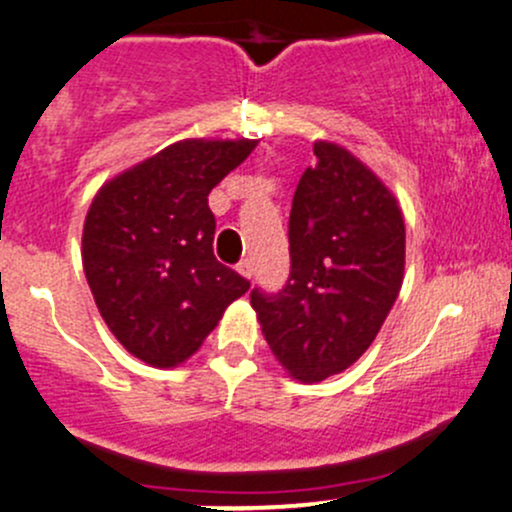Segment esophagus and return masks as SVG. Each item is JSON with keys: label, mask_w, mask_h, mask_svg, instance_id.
<instances>
[{"label": "esophagus", "mask_w": 512, "mask_h": 512, "mask_svg": "<svg viewBox=\"0 0 512 512\" xmlns=\"http://www.w3.org/2000/svg\"><path fill=\"white\" fill-rule=\"evenodd\" d=\"M238 272L243 274V277L252 279V260H240L238 262Z\"/></svg>", "instance_id": "obj_1"}]
</instances>
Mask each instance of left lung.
Segmentation results:
<instances>
[{"instance_id":"1","label":"left lung","mask_w":512,"mask_h":512,"mask_svg":"<svg viewBox=\"0 0 512 512\" xmlns=\"http://www.w3.org/2000/svg\"><path fill=\"white\" fill-rule=\"evenodd\" d=\"M313 155L291 204L286 286L250 294L269 350L303 384L345 372L367 352L406 267L396 196L340 145L316 140Z\"/></svg>"}]
</instances>
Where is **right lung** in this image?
I'll return each instance as SVG.
<instances>
[{"mask_svg": "<svg viewBox=\"0 0 512 512\" xmlns=\"http://www.w3.org/2000/svg\"><path fill=\"white\" fill-rule=\"evenodd\" d=\"M257 140H179L116 174L84 218L82 265L116 340L157 369L182 364L250 289L216 260L211 189Z\"/></svg>", "mask_w": 512, "mask_h": 512, "instance_id": "right-lung-1", "label": "right lung"}]
</instances>
